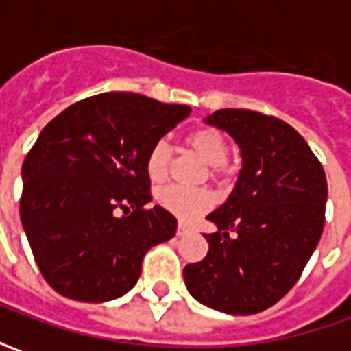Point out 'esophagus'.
<instances>
[{"label": "esophagus", "mask_w": 351, "mask_h": 351, "mask_svg": "<svg viewBox=\"0 0 351 351\" xmlns=\"http://www.w3.org/2000/svg\"><path fill=\"white\" fill-rule=\"evenodd\" d=\"M190 233V228L188 226H184V223H178V228H176V235L178 237H184Z\"/></svg>", "instance_id": "1"}]
</instances>
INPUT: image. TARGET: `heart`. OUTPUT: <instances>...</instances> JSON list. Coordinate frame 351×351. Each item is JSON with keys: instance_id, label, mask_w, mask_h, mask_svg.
Returning <instances> with one entry per match:
<instances>
[{"instance_id": "b5f03b06", "label": "heart", "mask_w": 351, "mask_h": 351, "mask_svg": "<svg viewBox=\"0 0 351 351\" xmlns=\"http://www.w3.org/2000/svg\"><path fill=\"white\" fill-rule=\"evenodd\" d=\"M186 146L208 165L206 173L214 180L228 182L235 173V167L228 161V138L223 137L220 131L213 130V128H201V130L191 131L186 137ZM171 158H173V154L165 141H158L148 150L146 175L152 182H163L167 178L169 169H171ZM158 203L161 208H165L178 220L191 221L199 218L201 214H205L206 210H210L214 197L210 191L203 190V188L186 190V188H178V186H167L158 191Z\"/></svg>"}]
</instances>
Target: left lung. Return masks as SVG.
<instances>
[{"label":"left lung","instance_id":"1","mask_svg":"<svg viewBox=\"0 0 351 351\" xmlns=\"http://www.w3.org/2000/svg\"><path fill=\"white\" fill-rule=\"evenodd\" d=\"M205 123L233 137L243 169L206 216L208 254L184 267L191 297L226 314H258L295 286L325 223L327 180L306 141L274 116L220 108Z\"/></svg>","mask_w":351,"mask_h":351}]
</instances>
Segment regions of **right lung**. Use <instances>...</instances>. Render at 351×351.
Masks as SVG:
<instances>
[{"instance_id": "add662e5", "label": "right lung", "mask_w": 351, "mask_h": 351, "mask_svg": "<svg viewBox=\"0 0 351 351\" xmlns=\"http://www.w3.org/2000/svg\"><path fill=\"white\" fill-rule=\"evenodd\" d=\"M190 112L110 92L45 125L22 165L20 220L52 289L82 302L118 299L137 284L146 252L175 237L173 214L146 208V156Z\"/></svg>"}]
</instances>
